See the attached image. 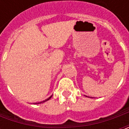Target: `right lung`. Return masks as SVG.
I'll return each mask as SVG.
<instances>
[{
  "mask_svg": "<svg viewBox=\"0 0 129 129\" xmlns=\"http://www.w3.org/2000/svg\"><path fill=\"white\" fill-rule=\"evenodd\" d=\"M52 96H50L49 98H47V100H45V101H42V102H40V103H44V102H46V101H49V99H50V98H52ZM36 104H37V103H36Z\"/></svg>",
  "mask_w": 129,
  "mask_h": 129,
  "instance_id": "obj_1",
  "label": "right lung"
}]
</instances>
